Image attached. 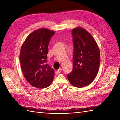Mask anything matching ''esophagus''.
Wrapping results in <instances>:
<instances>
[{
  "label": "esophagus",
  "mask_w": 120,
  "mask_h": 120,
  "mask_svg": "<svg viewBox=\"0 0 120 120\" xmlns=\"http://www.w3.org/2000/svg\"><path fill=\"white\" fill-rule=\"evenodd\" d=\"M62 68H59L58 70L56 71V72H56V74H59L61 72H62Z\"/></svg>",
  "instance_id": "esophagus-1"
}]
</instances>
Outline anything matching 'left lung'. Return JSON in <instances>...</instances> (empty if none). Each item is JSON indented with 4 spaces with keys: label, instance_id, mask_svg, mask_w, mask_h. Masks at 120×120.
<instances>
[{
    "label": "left lung",
    "instance_id": "1",
    "mask_svg": "<svg viewBox=\"0 0 120 120\" xmlns=\"http://www.w3.org/2000/svg\"><path fill=\"white\" fill-rule=\"evenodd\" d=\"M74 44L73 65L68 74L70 83L78 88L92 82L100 65V52L98 44L90 33L81 27L72 31Z\"/></svg>",
    "mask_w": 120,
    "mask_h": 120
}]
</instances>
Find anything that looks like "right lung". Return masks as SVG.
Listing matches in <instances>:
<instances>
[{"label": "right lung", "instance_id": "right-lung-1", "mask_svg": "<svg viewBox=\"0 0 120 120\" xmlns=\"http://www.w3.org/2000/svg\"><path fill=\"white\" fill-rule=\"evenodd\" d=\"M55 32L47 29L35 30L22 44L19 55L22 72L30 85L35 88H47L52 83L54 70L47 63L49 41Z\"/></svg>", "mask_w": 120, "mask_h": 120}]
</instances>
